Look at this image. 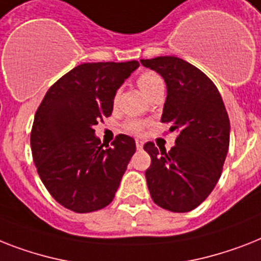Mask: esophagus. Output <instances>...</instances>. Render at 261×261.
Listing matches in <instances>:
<instances>
[{"mask_svg": "<svg viewBox=\"0 0 261 261\" xmlns=\"http://www.w3.org/2000/svg\"><path fill=\"white\" fill-rule=\"evenodd\" d=\"M135 145H137V149H142V147H143V141L137 139V141H135Z\"/></svg>", "mask_w": 261, "mask_h": 261, "instance_id": "34e87169", "label": "esophagus"}]
</instances>
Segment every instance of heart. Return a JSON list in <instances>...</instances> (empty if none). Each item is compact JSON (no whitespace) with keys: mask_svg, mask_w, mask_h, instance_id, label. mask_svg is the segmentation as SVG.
Wrapping results in <instances>:
<instances>
[{"mask_svg":"<svg viewBox=\"0 0 261 261\" xmlns=\"http://www.w3.org/2000/svg\"><path fill=\"white\" fill-rule=\"evenodd\" d=\"M160 84H164V83H162V79H161L156 73H152V72H145V73H142V75L138 77V87L141 88V91L146 95V96H147L156 86H160ZM126 126L127 130L131 131V133H137L138 134V133H141V131L143 130L145 123L139 119H133L128 120Z\"/></svg>","mask_w":261,"mask_h":261,"instance_id":"1","label":"heart"}]
</instances>
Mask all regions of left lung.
<instances>
[{"label":"left lung","instance_id":"obj_1","mask_svg":"<svg viewBox=\"0 0 261 261\" xmlns=\"http://www.w3.org/2000/svg\"><path fill=\"white\" fill-rule=\"evenodd\" d=\"M160 73L167 96L161 122L178 131L170 151L147 142L146 181L152 201L170 212L193 211L215 189L229 147L230 124L222 97L204 72L174 56L141 60Z\"/></svg>","mask_w":261,"mask_h":261}]
</instances>
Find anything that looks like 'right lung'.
Returning a JSON list of instances; mask_svg holds the SVG:
<instances>
[{"instance_id": "1", "label": "right lung", "mask_w": 261, "mask_h": 261, "mask_svg": "<svg viewBox=\"0 0 261 261\" xmlns=\"http://www.w3.org/2000/svg\"><path fill=\"white\" fill-rule=\"evenodd\" d=\"M138 67L135 60L77 65L50 87L36 111L31 147L37 173L69 211H99L115 197L135 141L119 134L105 147L94 126L111 115L116 91Z\"/></svg>"}]
</instances>
